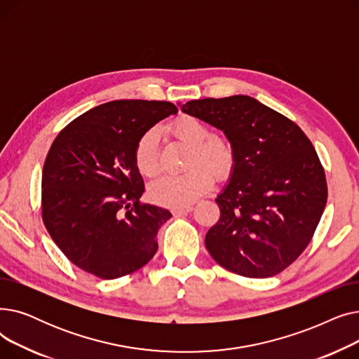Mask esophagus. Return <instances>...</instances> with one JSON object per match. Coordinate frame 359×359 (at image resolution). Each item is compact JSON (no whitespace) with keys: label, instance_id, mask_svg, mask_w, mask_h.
<instances>
[{"label":"esophagus","instance_id":"34e87169","mask_svg":"<svg viewBox=\"0 0 359 359\" xmlns=\"http://www.w3.org/2000/svg\"><path fill=\"white\" fill-rule=\"evenodd\" d=\"M192 210H194L192 206H182V208H173V210H172V214H173V215H182V214L191 212Z\"/></svg>","mask_w":359,"mask_h":359}]
</instances>
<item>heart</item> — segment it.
Returning <instances> with one entry per match:
<instances>
[{"label": "heart", "mask_w": 359, "mask_h": 359, "mask_svg": "<svg viewBox=\"0 0 359 359\" xmlns=\"http://www.w3.org/2000/svg\"><path fill=\"white\" fill-rule=\"evenodd\" d=\"M170 129L179 141L191 147L187 167L192 168L183 175L160 176L149 184L148 196L157 205L182 208L194 203L211 189L210 171L217 177H225L231 172L234 154L230 142L221 137H214L211 128L198 118H179ZM134 160L142 176L151 177L156 175L158 167V134L156 129L147 130L138 140ZM202 165L210 171L208 172L209 169L206 170L207 168H202Z\"/></svg>", "instance_id": "obj_1"}]
</instances>
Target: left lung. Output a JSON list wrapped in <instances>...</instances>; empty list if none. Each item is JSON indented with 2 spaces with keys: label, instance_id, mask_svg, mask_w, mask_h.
Wrapping results in <instances>:
<instances>
[{
  "label": "left lung",
  "instance_id": "1",
  "mask_svg": "<svg viewBox=\"0 0 359 359\" xmlns=\"http://www.w3.org/2000/svg\"><path fill=\"white\" fill-rule=\"evenodd\" d=\"M183 113L224 132L234 161L205 246L222 268L269 278L303 253L327 201L325 170L306 134L259 100L237 94L191 100Z\"/></svg>",
  "mask_w": 359,
  "mask_h": 359
}]
</instances>
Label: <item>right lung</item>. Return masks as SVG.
Returning a JSON list of instances; mask_svg holds the SVG:
<instances>
[{
    "label": "right lung",
    "mask_w": 359,
    "mask_h": 359,
    "mask_svg": "<svg viewBox=\"0 0 359 359\" xmlns=\"http://www.w3.org/2000/svg\"><path fill=\"white\" fill-rule=\"evenodd\" d=\"M176 113L170 102L113 100L87 110L55 138L42 172V218L80 269L116 279L156 255L157 233L172 214L140 203L145 189L134 153L147 130Z\"/></svg>",
    "instance_id": "obj_1"
}]
</instances>
